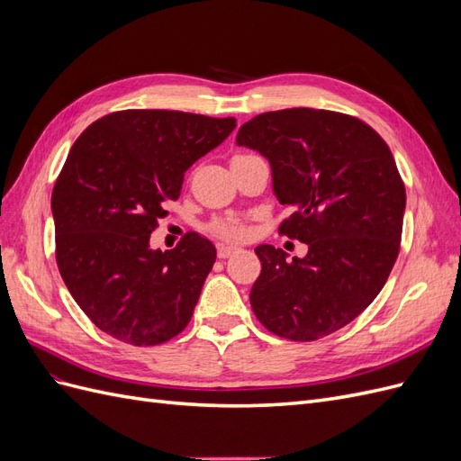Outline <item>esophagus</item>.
<instances>
[{
	"instance_id": "obj_1",
	"label": "esophagus",
	"mask_w": 461,
	"mask_h": 461,
	"mask_svg": "<svg viewBox=\"0 0 461 461\" xmlns=\"http://www.w3.org/2000/svg\"><path fill=\"white\" fill-rule=\"evenodd\" d=\"M239 246H219L217 248V256L221 258V259H225V258H230L232 254H236L239 252Z\"/></svg>"
}]
</instances>
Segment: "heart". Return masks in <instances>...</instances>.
<instances>
[{"mask_svg":"<svg viewBox=\"0 0 461 461\" xmlns=\"http://www.w3.org/2000/svg\"><path fill=\"white\" fill-rule=\"evenodd\" d=\"M213 230L219 236H222V239H230V240H240V239H244V234H246L244 227L236 221H219L213 225Z\"/></svg>","mask_w":461,"mask_h":461,"instance_id":"1","label":"heart"}]
</instances>
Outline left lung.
<instances>
[{"label":"left lung","instance_id":"8db88e82","mask_svg":"<svg viewBox=\"0 0 461 461\" xmlns=\"http://www.w3.org/2000/svg\"><path fill=\"white\" fill-rule=\"evenodd\" d=\"M236 144L269 161L273 194L292 215L281 232L308 244L292 258L259 244L249 303L265 329L310 342L376 298L398 258L406 188L383 138L334 111L294 107L244 122Z\"/></svg>","mask_w":461,"mask_h":461}]
</instances>
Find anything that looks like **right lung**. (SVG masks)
Listing matches in <instances>:
<instances>
[{
	"mask_svg": "<svg viewBox=\"0 0 461 461\" xmlns=\"http://www.w3.org/2000/svg\"><path fill=\"white\" fill-rule=\"evenodd\" d=\"M232 117L129 109L92 122L73 144L51 194L55 256L92 323L111 337L156 346L185 330L215 246L188 232L175 249L149 234L180 196L185 173L234 131Z\"/></svg>",
	"mask_w": 461,
	"mask_h": 461,
	"instance_id": "1",
	"label": "right lung"
}]
</instances>
